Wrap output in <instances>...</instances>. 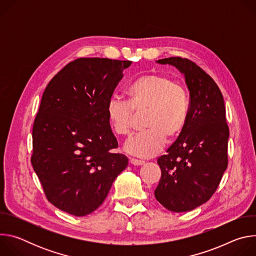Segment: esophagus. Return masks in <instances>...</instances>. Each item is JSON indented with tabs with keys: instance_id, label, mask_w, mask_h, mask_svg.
<instances>
[{
	"instance_id": "34e87169",
	"label": "esophagus",
	"mask_w": 256,
	"mask_h": 256,
	"mask_svg": "<svg viewBox=\"0 0 256 256\" xmlns=\"http://www.w3.org/2000/svg\"><path fill=\"white\" fill-rule=\"evenodd\" d=\"M130 163L132 164V165H136V166H140V165L144 164V161L138 160V159H134V158H130Z\"/></svg>"
}]
</instances>
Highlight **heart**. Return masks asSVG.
Segmentation results:
<instances>
[{"label":"heart","instance_id":"1","mask_svg":"<svg viewBox=\"0 0 256 256\" xmlns=\"http://www.w3.org/2000/svg\"><path fill=\"white\" fill-rule=\"evenodd\" d=\"M128 102L118 98L108 101L106 116L112 130L118 136L130 134L135 114L146 112L144 126L148 130L130 138L124 150L140 158L159 153L168 140L184 130L190 118V97L186 87L162 74H144L130 83Z\"/></svg>","mask_w":256,"mask_h":256}]
</instances>
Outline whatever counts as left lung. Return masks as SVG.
I'll return each mask as SVG.
<instances>
[{
	"instance_id": "obj_1",
	"label": "left lung",
	"mask_w": 256,
	"mask_h": 256,
	"mask_svg": "<svg viewBox=\"0 0 256 256\" xmlns=\"http://www.w3.org/2000/svg\"><path fill=\"white\" fill-rule=\"evenodd\" d=\"M184 75L190 90L188 122L167 154L158 158L161 179L156 200L175 212L208 202L228 166L229 128L224 98L218 85L196 62L179 56L157 60Z\"/></svg>"
}]
</instances>
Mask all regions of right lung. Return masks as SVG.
Wrapping results in <instances>:
<instances>
[{"label":"right lung","instance_id":"add662e5","mask_svg":"<svg viewBox=\"0 0 256 256\" xmlns=\"http://www.w3.org/2000/svg\"><path fill=\"white\" fill-rule=\"evenodd\" d=\"M130 60L81 58L48 84L32 130L31 163L54 206L77 216L102 204L128 159L112 153L118 140L106 106Z\"/></svg>","mask_w":256,"mask_h":256}]
</instances>
